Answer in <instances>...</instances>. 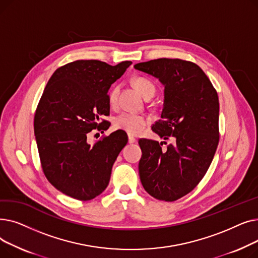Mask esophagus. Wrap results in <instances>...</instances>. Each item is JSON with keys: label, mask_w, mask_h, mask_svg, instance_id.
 <instances>
[{"label": "esophagus", "mask_w": 258, "mask_h": 258, "mask_svg": "<svg viewBox=\"0 0 258 258\" xmlns=\"http://www.w3.org/2000/svg\"><path fill=\"white\" fill-rule=\"evenodd\" d=\"M136 142V139H135L133 136H131V135H128V143H135Z\"/></svg>", "instance_id": "obj_1"}]
</instances>
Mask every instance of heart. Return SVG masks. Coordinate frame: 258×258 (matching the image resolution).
<instances>
[{
	"instance_id": "heart-1",
	"label": "heart",
	"mask_w": 258,
	"mask_h": 258,
	"mask_svg": "<svg viewBox=\"0 0 258 258\" xmlns=\"http://www.w3.org/2000/svg\"><path fill=\"white\" fill-rule=\"evenodd\" d=\"M133 84L138 90V92L142 95L144 98L154 96L156 93V87L152 83L150 79L144 78V77H138L133 80ZM119 86H114L110 92H108V101L111 104H115L118 98V93H119ZM148 124V119L139 114H134V113H121L119 116L115 119V126L118 130H122L126 132L130 135H134V136H137L140 135L145 126Z\"/></svg>"
}]
</instances>
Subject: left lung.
I'll use <instances>...</instances> for the list:
<instances>
[{
    "mask_svg": "<svg viewBox=\"0 0 258 258\" xmlns=\"http://www.w3.org/2000/svg\"><path fill=\"white\" fill-rule=\"evenodd\" d=\"M164 86L161 119L153 125L163 142L140 139V180L160 201L173 202L194 190L207 172L218 148L220 103L211 81L195 62L158 58L134 66ZM165 143V142H164Z\"/></svg>",
    "mask_w": 258,
    "mask_h": 258,
    "instance_id": "obj_1",
    "label": "left lung"
}]
</instances>
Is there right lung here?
<instances>
[{
	"label": "right lung",
	"instance_id": "right-lung-1",
	"mask_svg": "<svg viewBox=\"0 0 258 258\" xmlns=\"http://www.w3.org/2000/svg\"><path fill=\"white\" fill-rule=\"evenodd\" d=\"M131 64L75 60L58 68L48 81L35 111L34 135L47 180L68 197L92 200L110 182L126 134L116 131L93 145L87 136L110 126L100 121L110 115L107 91Z\"/></svg>",
	"mask_w": 258,
	"mask_h": 258
}]
</instances>
